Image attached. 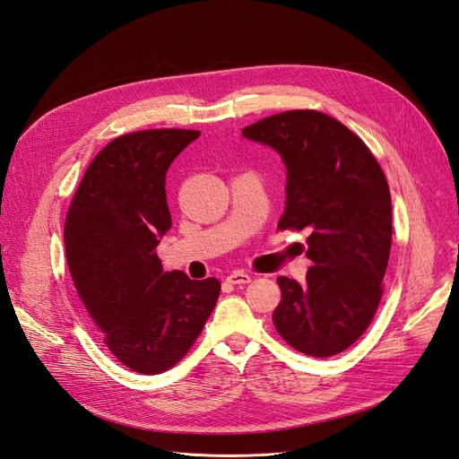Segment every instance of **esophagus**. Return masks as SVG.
Here are the masks:
<instances>
[{
  "instance_id": "esophagus-1",
  "label": "esophagus",
  "mask_w": 459,
  "mask_h": 459,
  "mask_svg": "<svg viewBox=\"0 0 459 459\" xmlns=\"http://www.w3.org/2000/svg\"><path fill=\"white\" fill-rule=\"evenodd\" d=\"M227 281L234 283V285H244V283L251 281V276L247 273H244V270H234V273H230L227 276Z\"/></svg>"
}]
</instances>
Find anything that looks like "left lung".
Wrapping results in <instances>:
<instances>
[{"mask_svg": "<svg viewBox=\"0 0 459 459\" xmlns=\"http://www.w3.org/2000/svg\"><path fill=\"white\" fill-rule=\"evenodd\" d=\"M242 134L285 162L278 229L310 232L307 283L278 278L274 327L300 353L331 358L358 341L378 310L392 249L387 179L359 135L321 111L270 115Z\"/></svg>", "mask_w": 459, "mask_h": 459, "instance_id": "obj_1", "label": "left lung"}]
</instances>
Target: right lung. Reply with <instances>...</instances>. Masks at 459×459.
Listing matches in <instances>:
<instances>
[{"label":"right lung","mask_w":459,"mask_h":459,"mask_svg":"<svg viewBox=\"0 0 459 459\" xmlns=\"http://www.w3.org/2000/svg\"><path fill=\"white\" fill-rule=\"evenodd\" d=\"M198 130L155 128L118 135L84 172L65 215L74 285L104 342L125 367L160 375L193 348L221 283L164 273L155 253L172 227L166 172Z\"/></svg>","instance_id":"1"}]
</instances>
